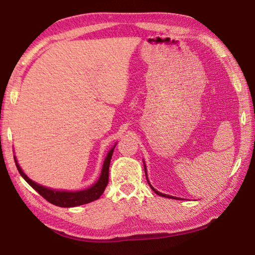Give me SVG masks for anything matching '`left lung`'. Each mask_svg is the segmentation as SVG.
<instances>
[{
	"instance_id": "obj_1",
	"label": "left lung",
	"mask_w": 255,
	"mask_h": 255,
	"mask_svg": "<svg viewBox=\"0 0 255 255\" xmlns=\"http://www.w3.org/2000/svg\"><path fill=\"white\" fill-rule=\"evenodd\" d=\"M145 173H146V167H145ZM149 183V182H148ZM150 185V184H149ZM150 188H152V190L153 191L156 193V195H158V196H162V197H165V198H174V197H171V196H167V195H164V193H161V192H158V191H156V190H155L152 185H150ZM174 199H178V198H174Z\"/></svg>"
}]
</instances>
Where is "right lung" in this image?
Segmentation results:
<instances>
[{
	"label": "right lung",
	"instance_id": "add662e5",
	"mask_svg": "<svg viewBox=\"0 0 255 255\" xmlns=\"http://www.w3.org/2000/svg\"><path fill=\"white\" fill-rule=\"evenodd\" d=\"M115 146L110 149V152L107 155L105 163H103V166H102L101 175L100 178H99L98 182L94 183L92 187H90L85 190H81V191H75V192L56 191V190H51V189L42 187L40 184H37L23 173L22 170H21V167L19 166V164L16 163L15 158L14 161H15L16 169H18L21 176H22V178L27 181V182L31 185V187L36 190V191L39 193L42 198H45L47 201L58 207H76L80 205L89 204V202L99 199L103 193V191H105V189L108 184V180H109V166H110V161L112 157V153H114Z\"/></svg>",
	"mask_w": 255,
	"mask_h": 255
}]
</instances>
